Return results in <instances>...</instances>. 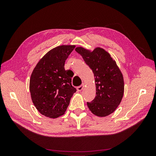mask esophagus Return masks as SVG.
<instances>
[{
  "instance_id": "obj_1",
  "label": "esophagus",
  "mask_w": 156,
  "mask_h": 156,
  "mask_svg": "<svg viewBox=\"0 0 156 156\" xmlns=\"http://www.w3.org/2000/svg\"><path fill=\"white\" fill-rule=\"evenodd\" d=\"M84 87V83H83L81 86H79V87H77V90L79 91V92H81L82 90L83 89V88Z\"/></svg>"
}]
</instances>
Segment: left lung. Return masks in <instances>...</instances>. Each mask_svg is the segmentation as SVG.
<instances>
[{
	"label": "left lung",
	"mask_w": 156,
	"mask_h": 156,
	"mask_svg": "<svg viewBox=\"0 0 156 156\" xmlns=\"http://www.w3.org/2000/svg\"><path fill=\"white\" fill-rule=\"evenodd\" d=\"M94 74L96 95L87 105L94 115L105 117L120 105L124 91V77L115 60L105 49L96 48L92 51L82 47L75 48Z\"/></svg>",
	"instance_id": "obj_1"
}]
</instances>
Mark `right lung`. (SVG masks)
<instances>
[{
  "label": "right lung",
  "instance_id": "1",
  "mask_svg": "<svg viewBox=\"0 0 156 156\" xmlns=\"http://www.w3.org/2000/svg\"><path fill=\"white\" fill-rule=\"evenodd\" d=\"M75 45H62L48 52L33 69L30 92L33 104L41 115L51 119L63 115L76 89L72 85L73 73L64 64Z\"/></svg>",
  "mask_w": 156,
  "mask_h": 156
}]
</instances>
